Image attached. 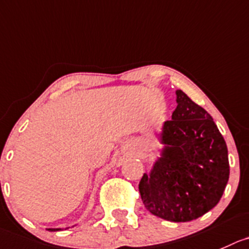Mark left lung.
I'll use <instances>...</instances> for the list:
<instances>
[{
	"instance_id": "obj_1",
	"label": "left lung",
	"mask_w": 249,
	"mask_h": 249,
	"mask_svg": "<svg viewBox=\"0 0 249 249\" xmlns=\"http://www.w3.org/2000/svg\"><path fill=\"white\" fill-rule=\"evenodd\" d=\"M177 107L159 132L160 153L139 182L146 209L172 222L198 219L221 199L230 176L224 137L212 116L176 90Z\"/></svg>"
}]
</instances>
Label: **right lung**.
<instances>
[{
	"label": "right lung",
	"instance_id": "add662e5",
	"mask_svg": "<svg viewBox=\"0 0 249 249\" xmlns=\"http://www.w3.org/2000/svg\"><path fill=\"white\" fill-rule=\"evenodd\" d=\"M67 229H68V227H67ZM46 230H47V231H62L63 229H46Z\"/></svg>",
	"mask_w": 249,
	"mask_h": 249
}]
</instances>
